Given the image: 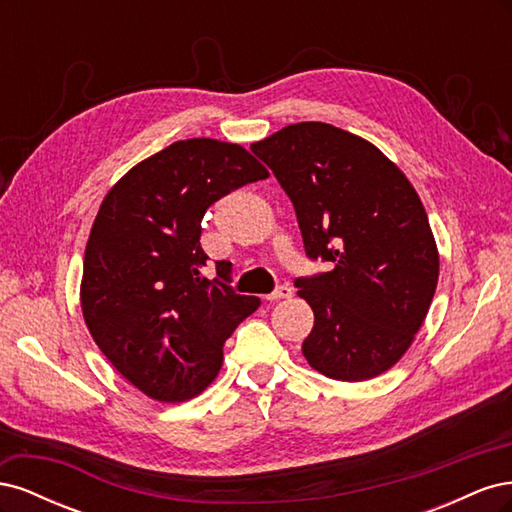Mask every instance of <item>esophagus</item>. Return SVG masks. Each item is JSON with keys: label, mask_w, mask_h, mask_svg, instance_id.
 I'll return each instance as SVG.
<instances>
[{"label": "esophagus", "mask_w": 512, "mask_h": 512, "mask_svg": "<svg viewBox=\"0 0 512 512\" xmlns=\"http://www.w3.org/2000/svg\"><path fill=\"white\" fill-rule=\"evenodd\" d=\"M292 297V288L288 286V284H284V286H280L277 290H273L271 294H267V301H280V299H290Z\"/></svg>", "instance_id": "esophagus-1"}]
</instances>
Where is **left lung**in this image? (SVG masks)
Segmentation results:
<instances>
[{"label": "left lung", "mask_w": 512, "mask_h": 512, "mask_svg": "<svg viewBox=\"0 0 512 512\" xmlns=\"http://www.w3.org/2000/svg\"><path fill=\"white\" fill-rule=\"evenodd\" d=\"M252 151L292 200L307 256L333 265L294 282L314 309L309 367L344 382L384 374L412 346L438 286L421 198L376 145L331 123H292Z\"/></svg>", "instance_id": "left-lung-1"}]
</instances>
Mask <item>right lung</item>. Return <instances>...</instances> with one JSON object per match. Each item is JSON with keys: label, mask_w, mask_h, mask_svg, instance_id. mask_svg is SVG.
<instances>
[{"label": "right lung", "mask_w": 512, "mask_h": 512, "mask_svg": "<svg viewBox=\"0 0 512 512\" xmlns=\"http://www.w3.org/2000/svg\"><path fill=\"white\" fill-rule=\"evenodd\" d=\"M269 170L237 143L188 138L132 166L91 226L81 280L87 329L111 365L151 399L177 404L220 374L224 342L260 299L207 280L200 222L215 200Z\"/></svg>", "instance_id": "1"}]
</instances>
